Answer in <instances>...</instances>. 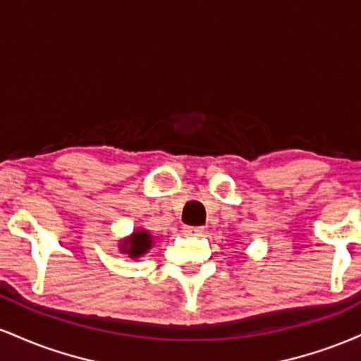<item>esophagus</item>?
I'll list each match as a JSON object with an SVG mask.
<instances>
[{"label":"esophagus","mask_w":361,"mask_h":361,"mask_svg":"<svg viewBox=\"0 0 361 361\" xmlns=\"http://www.w3.org/2000/svg\"><path fill=\"white\" fill-rule=\"evenodd\" d=\"M183 234L185 235H202V234H204V229H202V227L183 226Z\"/></svg>","instance_id":"34e87169"}]
</instances>
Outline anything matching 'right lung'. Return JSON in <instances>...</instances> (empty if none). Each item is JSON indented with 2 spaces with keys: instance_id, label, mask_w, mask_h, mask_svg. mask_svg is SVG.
I'll return each instance as SVG.
<instances>
[{
  "instance_id": "1",
  "label": "right lung",
  "mask_w": 361,
  "mask_h": 361,
  "mask_svg": "<svg viewBox=\"0 0 361 361\" xmlns=\"http://www.w3.org/2000/svg\"><path fill=\"white\" fill-rule=\"evenodd\" d=\"M154 246V238L146 229H135L128 238H123L118 243V250L128 258H140Z\"/></svg>"
}]
</instances>
